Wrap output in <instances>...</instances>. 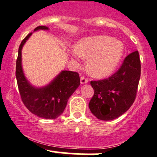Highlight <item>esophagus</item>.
I'll return each mask as SVG.
<instances>
[{"mask_svg": "<svg viewBox=\"0 0 157 157\" xmlns=\"http://www.w3.org/2000/svg\"><path fill=\"white\" fill-rule=\"evenodd\" d=\"M80 79H81V84H82V85H83V84H86V83H87V82H88V78H87L85 76H81Z\"/></svg>", "mask_w": 157, "mask_h": 157, "instance_id": "1", "label": "esophagus"}]
</instances>
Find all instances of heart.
Returning <instances> with one entry per match:
<instances>
[{
    "mask_svg": "<svg viewBox=\"0 0 157 157\" xmlns=\"http://www.w3.org/2000/svg\"><path fill=\"white\" fill-rule=\"evenodd\" d=\"M75 54L84 59H89L87 70L97 78L110 75L119 64L124 52V45L119 40L109 36L85 38L77 44Z\"/></svg>",
    "mask_w": 157,
    "mask_h": 157,
    "instance_id": "b5f03b06",
    "label": "heart"
}]
</instances>
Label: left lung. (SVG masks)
Wrapping results in <instances>:
<instances>
[{
    "label": "left lung",
    "instance_id": "1",
    "mask_svg": "<svg viewBox=\"0 0 157 157\" xmlns=\"http://www.w3.org/2000/svg\"><path fill=\"white\" fill-rule=\"evenodd\" d=\"M140 76L141 60L139 52L135 51L110 77L91 81L94 94L89 108L92 114L102 121H112L124 114L136 99Z\"/></svg>",
    "mask_w": 157,
    "mask_h": 157
}]
</instances>
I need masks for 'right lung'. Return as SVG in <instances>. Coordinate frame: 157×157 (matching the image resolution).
<instances>
[{
    "instance_id": "add662e5",
    "label": "right lung",
    "mask_w": 157,
    "mask_h": 157,
    "mask_svg": "<svg viewBox=\"0 0 157 157\" xmlns=\"http://www.w3.org/2000/svg\"><path fill=\"white\" fill-rule=\"evenodd\" d=\"M48 29L45 26H38L34 31ZM31 34L25 36L18 48L16 70L18 90L21 101L31 113L45 119H55L63 112L68 99L80 85V78L77 72L64 70L46 87L36 88L30 85L21 67V49Z\"/></svg>"
}]
</instances>
